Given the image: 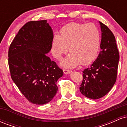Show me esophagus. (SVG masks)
Masks as SVG:
<instances>
[{
	"label": "esophagus",
	"instance_id": "34e87169",
	"mask_svg": "<svg viewBox=\"0 0 127 127\" xmlns=\"http://www.w3.org/2000/svg\"><path fill=\"white\" fill-rule=\"evenodd\" d=\"M63 72L64 74H68L72 72V71L70 70H67V69H63Z\"/></svg>",
	"mask_w": 127,
	"mask_h": 127
}]
</instances>
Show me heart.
Returning a JSON list of instances; mask_svg holds the SVG:
<instances>
[{"label": "heart", "instance_id": "1", "mask_svg": "<svg viewBox=\"0 0 127 127\" xmlns=\"http://www.w3.org/2000/svg\"><path fill=\"white\" fill-rule=\"evenodd\" d=\"M101 45V34L93 23H71L63 27L59 36L55 34L51 41V52L60 60L68 50L70 52L63 62L66 67H74L81 64L87 65L96 59Z\"/></svg>", "mask_w": 127, "mask_h": 127}]
</instances>
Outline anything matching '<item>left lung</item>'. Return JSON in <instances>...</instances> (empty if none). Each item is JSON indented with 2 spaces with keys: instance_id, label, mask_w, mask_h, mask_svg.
<instances>
[{
  "instance_id": "8db88e82",
  "label": "left lung",
  "mask_w": 127,
  "mask_h": 127,
  "mask_svg": "<svg viewBox=\"0 0 127 127\" xmlns=\"http://www.w3.org/2000/svg\"><path fill=\"white\" fill-rule=\"evenodd\" d=\"M101 29L100 51L90 67L83 71L80 91L91 99L104 97L116 81L119 59V51L114 34L105 24L100 22Z\"/></svg>"
}]
</instances>
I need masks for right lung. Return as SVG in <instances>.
<instances>
[{"mask_svg":"<svg viewBox=\"0 0 127 127\" xmlns=\"http://www.w3.org/2000/svg\"><path fill=\"white\" fill-rule=\"evenodd\" d=\"M46 20L31 21L21 29L8 51L12 81L33 104H46L57 93V80L63 74L56 63L46 55L53 37Z\"/></svg>","mask_w":127,"mask_h":127,"instance_id":"right-lung-1","label":"right lung"}]
</instances>
